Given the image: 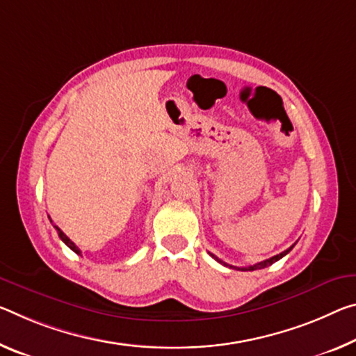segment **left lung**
I'll use <instances>...</instances> for the list:
<instances>
[{
    "label": "left lung",
    "instance_id": "left-lung-1",
    "mask_svg": "<svg viewBox=\"0 0 356 356\" xmlns=\"http://www.w3.org/2000/svg\"><path fill=\"white\" fill-rule=\"evenodd\" d=\"M293 247H295V244H293L290 249H286L285 252H282V253H279V255H275V257H273V258H268V259H264V261H259V263H257V264H253V266H247V268H236V266H229V264H227L225 261H222V259H218L216 255H212L211 253V257L212 258H216L218 263H222V264H225V266H229V268H233V269H241V270H257V269H263V268H268V266H270V264L273 263H275V261H279V259L282 258V257H285L286 253H289Z\"/></svg>",
    "mask_w": 356,
    "mask_h": 356
}]
</instances>
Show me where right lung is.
Segmentation results:
<instances>
[{
  "label": "right lung",
  "mask_w": 356,
  "mask_h": 356,
  "mask_svg": "<svg viewBox=\"0 0 356 356\" xmlns=\"http://www.w3.org/2000/svg\"><path fill=\"white\" fill-rule=\"evenodd\" d=\"M50 218V217H49ZM50 222H52V220H50ZM54 228L56 229V233H58V236H60V239L61 241H63L65 242V244L67 245V247H70V249L72 250V252H76L77 253V255H81V250H79V247L74 244V242H72L70 238H67V236L63 233V231H61L58 227H56V225H54Z\"/></svg>",
  "instance_id": "obj_1"
}]
</instances>
